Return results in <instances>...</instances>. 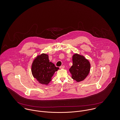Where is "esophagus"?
Segmentation results:
<instances>
[{
    "instance_id": "obj_1",
    "label": "esophagus",
    "mask_w": 120,
    "mask_h": 120,
    "mask_svg": "<svg viewBox=\"0 0 120 120\" xmlns=\"http://www.w3.org/2000/svg\"><path fill=\"white\" fill-rule=\"evenodd\" d=\"M64 67L65 66L64 65H63V66H61L59 68H64Z\"/></svg>"
}]
</instances>
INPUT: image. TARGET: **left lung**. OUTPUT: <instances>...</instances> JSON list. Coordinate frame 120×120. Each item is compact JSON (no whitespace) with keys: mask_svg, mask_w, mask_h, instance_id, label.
<instances>
[{"mask_svg":"<svg viewBox=\"0 0 120 120\" xmlns=\"http://www.w3.org/2000/svg\"><path fill=\"white\" fill-rule=\"evenodd\" d=\"M73 65L69 68L72 78L77 82L84 80L90 70L89 62L83 56L75 54L73 56Z\"/></svg>","mask_w":120,"mask_h":120,"instance_id":"obj_1","label":"left lung"}]
</instances>
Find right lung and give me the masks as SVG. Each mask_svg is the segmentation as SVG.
<instances>
[{
    "label": "right lung",
    "mask_w": 120,
    "mask_h": 120,
    "mask_svg": "<svg viewBox=\"0 0 120 120\" xmlns=\"http://www.w3.org/2000/svg\"><path fill=\"white\" fill-rule=\"evenodd\" d=\"M59 69L49 62L48 56L42 54L34 61L32 66V73L34 77L41 84L47 85L51 80L54 73Z\"/></svg>",
    "instance_id": "add662e5"
}]
</instances>
